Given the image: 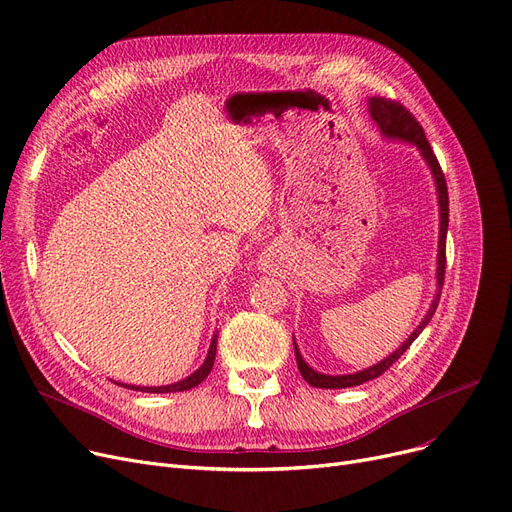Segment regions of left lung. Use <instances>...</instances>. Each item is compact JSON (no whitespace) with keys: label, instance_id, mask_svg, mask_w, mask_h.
<instances>
[{"label":"left lung","instance_id":"8db88e82","mask_svg":"<svg viewBox=\"0 0 512 512\" xmlns=\"http://www.w3.org/2000/svg\"><path fill=\"white\" fill-rule=\"evenodd\" d=\"M368 110H370V117L376 121V125L381 127V131L385 133L387 138H399V140H406L410 144H416L422 157L429 163L433 175H435V184H437V194H439V215H441V224H439V257H437V284L441 288L443 278H446V236H448V217H450V198H448V184H446V175L441 171V165L435 157V152L431 148V144L427 142L425 136V129L416 121V117L410 113V110L399 104L397 100H389V98H370L368 102ZM439 295L435 297L429 314L425 316V320L420 322V326L412 332L408 337V341L399 347L397 351H393L389 358H385L383 362H379L376 366L362 370V372H355V374H343V376H330V374H320L316 370H311L303 358L301 353L295 345V355H297V368L301 372L303 379L311 385V387H320V389H345V387H355V385H362L366 381L376 379V376H381L389 366H393L402 355L406 353V349L412 345V341L420 335L422 328L429 324V320L433 318L437 303H439Z\"/></svg>","mask_w":512,"mask_h":512}]
</instances>
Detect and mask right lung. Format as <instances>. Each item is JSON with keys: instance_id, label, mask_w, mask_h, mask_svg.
<instances>
[{"instance_id": "right-lung-1", "label": "right lung", "mask_w": 512, "mask_h": 512, "mask_svg": "<svg viewBox=\"0 0 512 512\" xmlns=\"http://www.w3.org/2000/svg\"><path fill=\"white\" fill-rule=\"evenodd\" d=\"M215 351H217V335H213V339H211V347H209V353H207V360H205V364L198 368L194 374H190L188 379H184V381H180V383H173V385H165V387H129V385H121V387H127V389H136V391H146V393H173V391H188V389H192V387H196V385H201L207 376H209V372H211V368H213V362H215Z\"/></svg>"}]
</instances>
